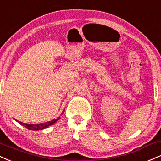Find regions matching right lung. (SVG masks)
<instances>
[{"label": "right lung", "mask_w": 161, "mask_h": 161, "mask_svg": "<svg viewBox=\"0 0 161 161\" xmlns=\"http://www.w3.org/2000/svg\"><path fill=\"white\" fill-rule=\"evenodd\" d=\"M59 119V117L58 119H54L51 120V121H49V122H45V123H40V124H25V123H23V122H19L20 124L21 125L25 126V128H27V129H29V130H42V129L44 128H46L47 127L52 125L53 124H54L55 122H57V120H58Z\"/></svg>", "instance_id": "1"}]
</instances>
